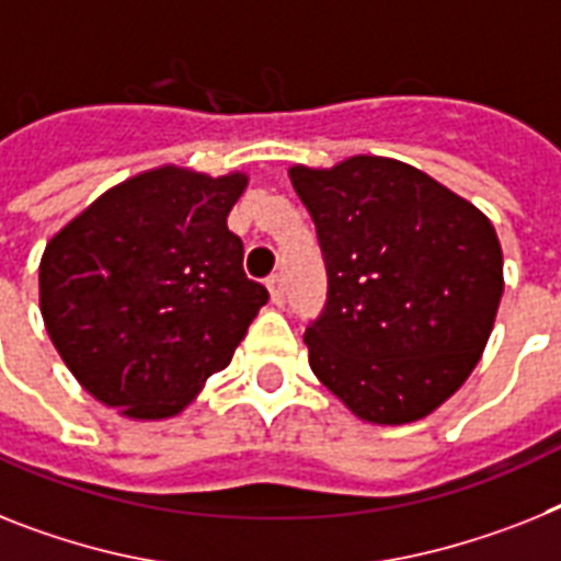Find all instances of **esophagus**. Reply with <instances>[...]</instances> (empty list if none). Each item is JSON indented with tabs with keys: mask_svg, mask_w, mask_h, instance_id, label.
Masks as SVG:
<instances>
[{
	"mask_svg": "<svg viewBox=\"0 0 561 561\" xmlns=\"http://www.w3.org/2000/svg\"><path fill=\"white\" fill-rule=\"evenodd\" d=\"M266 286H270L272 300H275V304H284V277L275 272V275L266 277Z\"/></svg>",
	"mask_w": 561,
	"mask_h": 561,
	"instance_id": "1",
	"label": "esophagus"
}]
</instances>
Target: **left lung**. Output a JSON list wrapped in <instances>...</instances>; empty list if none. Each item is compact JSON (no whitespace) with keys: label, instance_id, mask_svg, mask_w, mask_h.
I'll return each instance as SVG.
<instances>
[{"label":"left lung","instance_id":"left-lung-1","mask_svg":"<svg viewBox=\"0 0 561 561\" xmlns=\"http://www.w3.org/2000/svg\"><path fill=\"white\" fill-rule=\"evenodd\" d=\"M289 178L327 266L309 367L358 419H424L484 353L504 291L496 229L398 160L360 154Z\"/></svg>","mask_w":561,"mask_h":561}]
</instances>
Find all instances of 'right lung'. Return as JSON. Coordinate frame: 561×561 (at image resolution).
Returning a JSON list of instances; mask_svg holds the SVG:
<instances>
[{"label": "right lung", "mask_w": 561, "mask_h": 561, "mask_svg": "<svg viewBox=\"0 0 561 561\" xmlns=\"http://www.w3.org/2000/svg\"><path fill=\"white\" fill-rule=\"evenodd\" d=\"M243 174L146 171L54 234L39 307L73 378L131 419H169L229 367L266 286L243 272L226 217Z\"/></svg>", "instance_id": "1"}]
</instances>
